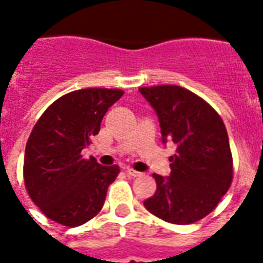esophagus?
<instances>
[{
  "label": "esophagus",
  "mask_w": 263,
  "mask_h": 263,
  "mask_svg": "<svg viewBox=\"0 0 263 263\" xmlns=\"http://www.w3.org/2000/svg\"><path fill=\"white\" fill-rule=\"evenodd\" d=\"M125 172H127L128 176H131V177H138V176L142 175V173L138 172V171H135V169H132V168H127L125 169Z\"/></svg>",
  "instance_id": "34e87169"
}]
</instances>
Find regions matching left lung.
Wrapping results in <instances>:
<instances>
[{"mask_svg":"<svg viewBox=\"0 0 263 263\" xmlns=\"http://www.w3.org/2000/svg\"><path fill=\"white\" fill-rule=\"evenodd\" d=\"M139 91L156 109L161 135L177 144L171 176L153 175L157 190L144 208L171 224L187 225L216 209L233 179L227 128L212 105L180 86H152Z\"/></svg>","mask_w":263,"mask_h":263,"instance_id":"1","label":"left lung"}]
</instances>
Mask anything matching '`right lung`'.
I'll use <instances>...</instances> for the list:
<instances>
[{
    "label": "right lung",
    "mask_w": 263,
    "mask_h": 263,
    "mask_svg": "<svg viewBox=\"0 0 263 263\" xmlns=\"http://www.w3.org/2000/svg\"><path fill=\"white\" fill-rule=\"evenodd\" d=\"M119 88H82L60 97L31 131L24 154V185L39 210L64 227H79L102 209L117 165L103 166L82 152L97 135Z\"/></svg>",
    "instance_id": "add662e5"
}]
</instances>
